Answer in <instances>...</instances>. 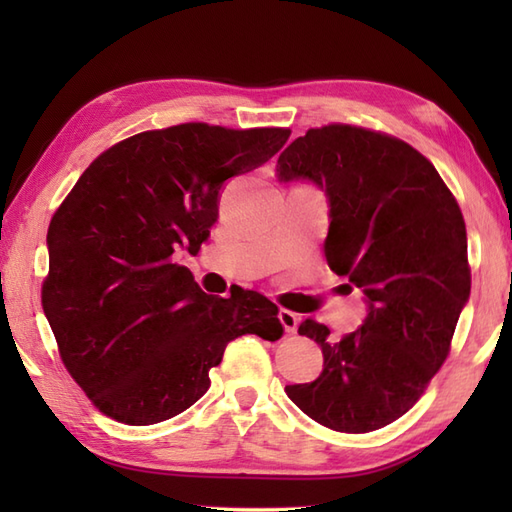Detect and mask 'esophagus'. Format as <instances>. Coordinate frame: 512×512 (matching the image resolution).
Here are the masks:
<instances>
[{"label":"esophagus","mask_w":512,"mask_h":512,"mask_svg":"<svg viewBox=\"0 0 512 512\" xmlns=\"http://www.w3.org/2000/svg\"><path fill=\"white\" fill-rule=\"evenodd\" d=\"M279 321L284 325V330L288 334H295L299 328V314L290 312V310H279Z\"/></svg>","instance_id":"esophagus-1"}]
</instances>
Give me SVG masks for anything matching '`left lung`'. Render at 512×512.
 <instances>
[{"instance_id": "obj_1", "label": "left lung", "mask_w": 512, "mask_h": 512, "mask_svg": "<svg viewBox=\"0 0 512 512\" xmlns=\"http://www.w3.org/2000/svg\"><path fill=\"white\" fill-rule=\"evenodd\" d=\"M279 182H310L330 206L325 259L361 288V328L330 341L306 319L323 372L288 385L295 405L334 431L367 433L407 413L449 354L471 295L466 226L436 167L416 149L369 129H308L277 160Z\"/></svg>"}]
</instances>
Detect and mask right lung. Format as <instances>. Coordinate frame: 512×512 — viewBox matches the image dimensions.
<instances>
[{"instance_id": "add662e5", "label": "right lung", "mask_w": 512, "mask_h": 512, "mask_svg": "<svg viewBox=\"0 0 512 512\" xmlns=\"http://www.w3.org/2000/svg\"><path fill=\"white\" fill-rule=\"evenodd\" d=\"M290 129L184 123L107 149L48 228L43 312L63 365L105 416L156 424L209 389L242 334L277 341V306L255 290L213 297L176 255L209 239L226 180L264 165Z\"/></svg>"}]
</instances>
